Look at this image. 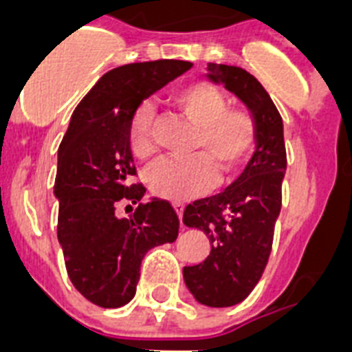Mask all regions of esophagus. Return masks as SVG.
<instances>
[{
    "mask_svg": "<svg viewBox=\"0 0 352 352\" xmlns=\"http://www.w3.org/2000/svg\"><path fill=\"white\" fill-rule=\"evenodd\" d=\"M173 210H175L177 217H179V221H181V223H182V212H184V204L175 203V204H173Z\"/></svg>",
    "mask_w": 352,
    "mask_h": 352,
    "instance_id": "obj_1",
    "label": "esophagus"
}]
</instances>
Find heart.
<instances>
[{"label":"heart","instance_id":"b5f03b06","mask_svg":"<svg viewBox=\"0 0 352 352\" xmlns=\"http://www.w3.org/2000/svg\"><path fill=\"white\" fill-rule=\"evenodd\" d=\"M173 106L193 127L195 135L188 160H164L146 175L155 197L184 203L201 197L217 184L219 173L232 177L246 164L256 148V122L250 113L226 107V98L212 84L184 85L173 93ZM127 144L137 159L155 153L153 107L140 104L127 126Z\"/></svg>","mask_w":352,"mask_h":352}]
</instances>
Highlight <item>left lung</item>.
<instances>
[{"label": "left lung", "instance_id": "1", "mask_svg": "<svg viewBox=\"0 0 352 352\" xmlns=\"http://www.w3.org/2000/svg\"><path fill=\"white\" fill-rule=\"evenodd\" d=\"M206 76L246 107L256 122V148L230 186L186 206L182 223L210 239V256L182 268L193 298L206 307L237 305L256 287L272 248L287 170L283 120L272 98L245 69L208 63Z\"/></svg>", "mask_w": 352, "mask_h": 352}]
</instances>
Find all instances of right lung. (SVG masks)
I'll use <instances>...</instances> for the list:
<instances>
[{"label": "right lung", "mask_w": 352, "mask_h": 352, "mask_svg": "<svg viewBox=\"0 0 352 352\" xmlns=\"http://www.w3.org/2000/svg\"><path fill=\"white\" fill-rule=\"evenodd\" d=\"M190 67L157 60L107 71L80 100L58 148V243L74 289L104 309L129 303L144 254L179 235L170 203L153 197L132 208L146 188L129 182L135 162L127 126L142 100ZM118 200L130 201L127 220L114 214Z\"/></svg>", "instance_id": "add662e5"}]
</instances>
